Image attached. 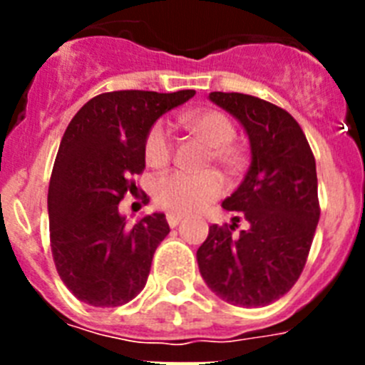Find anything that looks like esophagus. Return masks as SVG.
<instances>
[{
	"instance_id": "34e87169",
	"label": "esophagus",
	"mask_w": 365,
	"mask_h": 365,
	"mask_svg": "<svg viewBox=\"0 0 365 365\" xmlns=\"http://www.w3.org/2000/svg\"><path fill=\"white\" fill-rule=\"evenodd\" d=\"M166 219H168V225H170L172 228H175L182 217H180V215H177V214H168Z\"/></svg>"
}]
</instances>
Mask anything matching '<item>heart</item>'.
Returning a JSON list of instances; mask_svg holds the SVG:
<instances>
[{"label":"heart","mask_w":365,"mask_h":365,"mask_svg":"<svg viewBox=\"0 0 365 365\" xmlns=\"http://www.w3.org/2000/svg\"><path fill=\"white\" fill-rule=\"evenodd\" d=\"M185 125L195 137L210 148L212 159L222 168L237 166V153L230 146L234 125L227 115L219 111H199L182 118ZM172 157V138L164 122H155L144 140V159L148 166L164 168ZM225 182L215 172L170 173L157 180L153 190L155 202L170 214L186 215L202 210L219 197Z\"/></svg>","instance_id":"heart-1"}]
</instances>
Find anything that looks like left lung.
Wrapping results in <instances>:
<instances>
[{"instance_id": "8db88e82", "label": "left lung", "mask_w": 365, "mask_h": 365, "mask_svg": "<svg viewBox=\"0 0 365 365\" xmlns=\"http://www.w3.org/2000/svg\"><path fill=\"white\" fill-rule=\"evenodd\" d=\"M208 98L248 137L250 166L222 201L225 210L243 214L248 228L234 237L212 225L197 250L199 272L227 303L265 307L291 291L311 250L320 219L314 157L285 109L243 93L214 91Z\"/></svg>"}]
</instances>
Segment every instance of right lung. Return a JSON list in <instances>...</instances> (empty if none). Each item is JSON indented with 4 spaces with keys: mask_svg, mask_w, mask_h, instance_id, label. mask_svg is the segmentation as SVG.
Segmentation results:
<instances>
[{
    "mask_svg": "<svg viewBox=\"0 0 365 365\" xmlns=\"http://www.w3.org/2000/svg\"><path fill=\"white\" fill-rule=\"evenodd\" d=\"M193 95V89L104 93L67 125L47 208L54 265L80 302L118 307L146 285L155 250L170 232L166 215L153 212L128 227L118 202L135 190L131 175L146 168L151 125Z\"/></svg>",
    "mask_w": 365,
    "mask_h": 365,
    "instance_id": "add662e5",
    "label": "right lung"
}]
</instances>
